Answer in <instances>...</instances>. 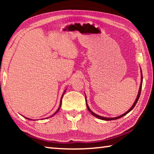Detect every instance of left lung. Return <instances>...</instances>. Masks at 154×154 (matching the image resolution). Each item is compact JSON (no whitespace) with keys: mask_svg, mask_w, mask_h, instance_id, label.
I'll list each match as a JSON object with an SVG mask.
<instances>
[{"mask_svg":"<svg viewBox=\"0 0 154 154\" xmlns=\"http://www.w3.org/2000/svg\"><path fill=\"white\" fill-rule=\"evenodd\" d=\"M141 70V69H140ZM140 72H141V81H140V88H139V93H138V95H137V98H136V100L134 101V104H133V105L132 106V107L130 108L128 111H126V113H124L123 115H121L120 116H119V117H116V118H104V117H102V116H98V115H97V114H96V113H94V112H92V111L90 110V109L89 108V106H88V104H87V101H86V99H85V101H86V106H87V108H88V111H89L90 113H91V114L92 115H93L94 116H95L96 118H98V119H103V120H106V121H110V120H114V119H119V118H122V117H123V116H124L125 115H126L127 113H128L129 112L131 111V110H132V109H133L134 106H135V105H136V104H137V101H138V100H139V97H140V91H141V87H142V83H143V75H142V71H140Z\"/></svg>","mask_w":154,"mask_h":154,"instance_id":"left-lung-1","label":"left lung"}]
</instances>
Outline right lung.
<instances>
[{
  "mask_svg": "<svg viewBox=\"0 0 154 154\" xmlns=\"http://www.w3.org/2000/svg\"><path fill=\"white\" fill-rule=\"evenodd\" d=\"M66 92V90H65L64 91V92ZM64 92L63 93V94H62V98H61V100H60V106H59V108H58V110H57L56 112H55V113H54V115H55L56 113H57V112H58L59 110H60V107H61V105H62V96H63V95H64ZM54 115H53V116H54ZM52 117V116H51ZM28 119H28V118H27Z\"/></svg>",
  "mask_w": 154,
  "mask_h": 154,
  "instance_id": "obj_1",
  "label": "right lung"
}]
</instances>
